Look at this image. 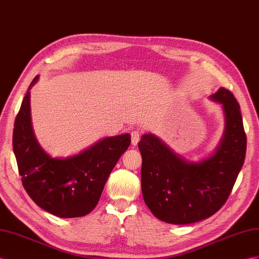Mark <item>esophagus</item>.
I'll list each match as a JSON object with an SVG mask.
<instances>
[{"label": "esophagus", "instance_id": "34e87169", "mask_svg": "<svg viewBox=\"0 0 259 259\" xmlns=\"http://www.w3.org/2000/svg\"><path fill=\"white\" fill-rule=\"evenodd\" d=\"M139 141H140V132H139L138 130H135L131 132V144L134 145V147H136V145L139 143Z\"/></svg>", "mask_w": 259, "mask_h": 259}]
</instances>
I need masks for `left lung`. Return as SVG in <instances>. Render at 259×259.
I'll return each mask as SVG.
<instances>
[{"mask_svg":"<svg viewBox=\"0 0 259 259\" xmlns=\"http://www.w3.org/2000/svg\"><path fill=\"white\" fill-rule=\"evenodd\" d=\"M224 111V134L215 152L199 162L175 154L156 136L141 137V189L145 204L157 219L189 224L213 215L228 200L246 154V135L240 105L221 88L210 96Z\"/></svg>","mask_w":259,"mask_h":259,"instance_id":"obj_1","label":"left lung"}]
</instances>
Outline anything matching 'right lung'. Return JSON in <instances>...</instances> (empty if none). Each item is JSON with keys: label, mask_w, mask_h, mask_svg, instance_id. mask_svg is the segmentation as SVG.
Returning a JSON list of instances; mask_svg holds the SVG:
<instances>
[{"label": "right lung", "mask_w": 259, "mask_h": 259, "mask_svg": "<svg viewBox=\"0 0 259 259\" xmlns=\"http://www.w3.org/2000/svg\"><path fill=\"white\" fill-rule=\"evenodd\" d=\"M30 83L15 119L13 150L25 190L35 203L59 218L89 214L96 207L118 160L129 148L131 136L104 138L76 155L51 157L38 143L31 127Z\"/></svg>", "instance_id": "obj_1"}]
</instances>
